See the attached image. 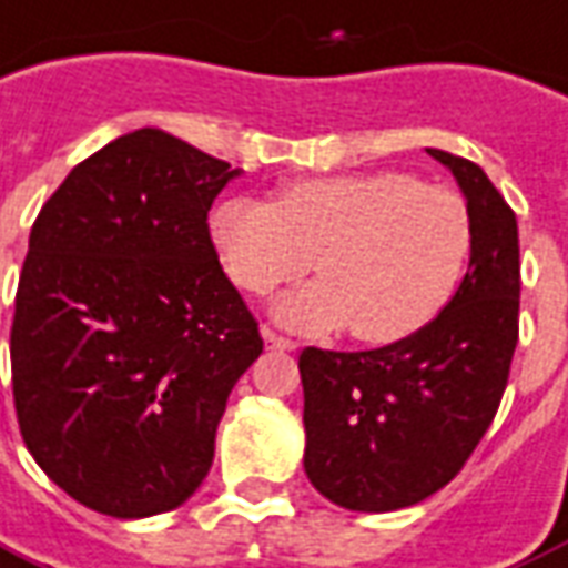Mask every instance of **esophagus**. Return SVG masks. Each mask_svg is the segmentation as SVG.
<instances>
[{
	"mask_svg": "<svg viewBox=\"0 0 568 568\" xmlns=\"http://www.w3.org/2000/svg\"><path fill=\"white\" fill-rule=\"evenodd\" d=\"M263 338H266L268 349H296L300 347L296 341L284 338V335H278V332H272V329H263Z\"/></svg>",
	"mask_w": 568,
	"mask_h": 568,
	"instance_id": "34e87169",
	"label": "esophagus"
}]
</instances>
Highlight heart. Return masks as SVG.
Wrapping results in <instances>:
<instances>
[{
    "label": "heart",
    "mask_w": 568,
    "mask_h": 568,
    "mask_svg": "<svg viewBox=\"0 0 568 568\" xmlns=\"http://www.w3.org/2000/svg\"><path fill=\"white\" fill-rule=\"evenodd\" d=\"M221 263L239 287L272 293L317 268L278 302L302 332L347 326L362 344H398L440 317L476 245L470 203L449 185L374 170L293 182L275 206L236 197L212 215Z\"/></svg>",
    "instance_id": "1"
}]
</instances>
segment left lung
<instances>
[{"label": "left lung", "instance_id": "obj_1", "mask_svg": "<svg viewBox=\"0 0 568 568\" xmlns=\"http://www.w3.org/2000/svg\"><path fill=\"white\" fill-rule=\"evenodd\" d=\"M452 170L476 224L455 300L413 338L359 353L305 347V473L326 500L392 511L449 485L497 416L518 344L521 260L515 212L467 158Z\"/></svg>", "mask_w": 568, "mask_h": 568}]
</instances>
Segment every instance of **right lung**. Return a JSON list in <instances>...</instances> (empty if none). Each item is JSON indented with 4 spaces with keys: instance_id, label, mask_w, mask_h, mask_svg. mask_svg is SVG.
I'll return each instance as SVG.
<instances>
[{
    "instance_id": "1",
    "label": "right lung",
    "mask_w": 568,
    "mask_h": 568,
    "mask_svg": "<svg viewBox=\"0 0 568 568\" xmlns=\"http://www.w3.org/2000/svg\"><path fill=\"white\" fill-rule=\"evenodd\" d=\"M227 161L158 128L106 143L29 233L11 323L26 449L113 518L170 511L215 458L230 389L263 353L209 236Z\"/></svg>"
}]
</instances>
